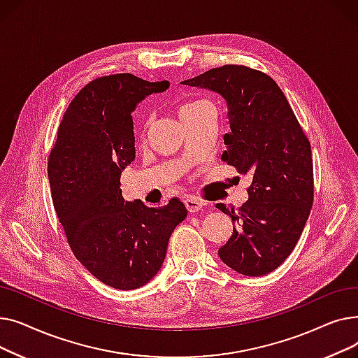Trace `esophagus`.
Instances as JSON below:
<instances>
[{"label":"esophagus","mask_w":358,"mask_h":358,"mask_svg":"<svg viewBox=\"0 0 358 358\" xmlns=\"http://www.w3.org/2000/svg\"><path fill=\"white\" fill-rule=\"evenodd\" d=\"M184 204H185L187 210H189L190 213H196V212H199V210L203 209V203H201L200 200L194 199V197H187V199L184 200Z\"/></svg>","instance_id":"esophagus-1"}]
</instances>
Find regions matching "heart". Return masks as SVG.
I'll return each instance as SVG.
<instances>
[{"mask_svg":"<svg viewBox=\"0 0 358 358\" xmlns=\"http://www.w3.org/2000/svg\"><path fill=\"white\" fill-rule=\"evenodd\" d=\"M206 104H209V103H208V101H194V103L185 104V106H182V107H181V110H180V116H181V115H185V113H189V111L197 110L199 107L206 106Z\"/></svg>","mask_w":358,"mask_h":358,"instance_id":"obj_1","label":"heart"}]
</instances>
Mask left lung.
<instances>
[{
	"instance_id": "left-lung-1",
	"label": "left lung",
	"mask_w": 358,
	"mask_h": 358,
	"mask_svg": "<svg viewBox=\"0 0 358 358\" xmlns=\"http://www.w3.org/2000/svg\"><path fill=\"white\" fill-rule=\"evenodd\" d=\"M181 84L215 91L227 100L231 131L222 161L248 174V200L232 217V236L220 259L239 274L258 277L290 255L313 204L312 150L302 126L275 81L243 65H223Z\"/></svg>"
}]
</instances>
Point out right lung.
Wrapping results in <instances>:
<instances>
[{
	"mask_svg": "<svg viewBox=\"0 0 358 358\" xmlns=\"http://www.w3.org/2000/svg\"><path fill=\"white\" fill-rule=\"evenodd\" d=\"M168 81L116 73L88 83L68 106L48 176L56 215L81 264L104 285L134 290L159 271L168 241L187 216L178 199L164 208L124 201L123 169L135 159L131 113Z\"/></svg>",
	"mask_w": 358,
	"mask_h": 358,
	"instance_id": "right-lung-1",
	"label": "right lung"
}]
</instances>
